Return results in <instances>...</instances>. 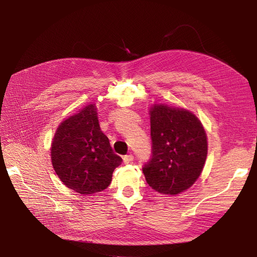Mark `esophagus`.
Listing matches in <instances>:
<instances>
[{"label": "esophagus", "mask_w": 257, "mask_h": 257, "mask_svg": "<svg viewBox=\"0 0 257 257\" xmlns=\"http://www.w3.org/2000/svg\"><path fill=\"white\" fill-rule=\"evenodd\" d=\"M122 159H123V163H124V164H130V163H133L134 156L131 155V154H129V155L123 156V157H122Z\"/></svg>", "instance_id": "esophagus-1"}]
</instances>
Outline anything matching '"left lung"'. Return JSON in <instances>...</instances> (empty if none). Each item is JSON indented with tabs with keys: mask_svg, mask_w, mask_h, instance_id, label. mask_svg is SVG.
I'll return each mask as SVG.
<instances>
[{
	"mask_svg": "<svg viewBox=\"0 0 257 257\" xmlns=\"http://www.w3.org/2000/svg\"><path fill=\"white\" fill-rule=\"evenodd\" d=\"M152 158L143 167L148 184L164 195L185 192L200 177L208 154L207 134L192 112L153 104Z\"/></svg>",
	"mask_w": 257,
	"mask_h": 257,
	"instance_id": "obj_1",
	"label": "left lung"
}]
</instances>
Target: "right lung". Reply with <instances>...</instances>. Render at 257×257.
<instances>
[{
  "instance_id": "obj_1",
  "label": "right lung",
  "mask_w": 257,
  "mask_h": 257,
  "mask_svg": "<svg viewBox=\"0 0 257 257\" xmlns=\"http://www.w3.org/2000/svg\"><path fill=\"white\" fill-rule=\"evenodd\" d=\"M51 164L63 184L82 195L105 189L122 159L102 133L97 107L86 105L58 126L50 149Z\"/></svg>"
}]
</instances>
